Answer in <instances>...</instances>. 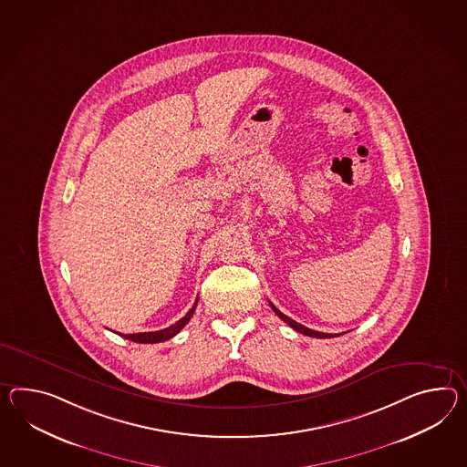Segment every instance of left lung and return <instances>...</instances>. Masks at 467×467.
I'll use <instances>...</instances> for the list:
<instances>
[{"label": "left lung", "mask_w": 467, "mask_h": 467, "mask_svg": "<svg viewBox=\"0 0 467 467\" xmlns=\"http://www.w3.org/2000/svg\"><path fill=\"white\" fill-rule=\"evenodd\" d=\"M270 307L274 308L275 314L278 316V317L282 318L284 322H286L292 329H296V332H300V334H306V336H310V337H318V339H326V337H336V336H339V334H326V332H318V330H312L306 327V326H302V324H298L296 322L294 318L288 317V316H285L282 314L278 308L275 307L274 304L270 302Z\"/></svg>", "instance_id": "1"}]
</instances>
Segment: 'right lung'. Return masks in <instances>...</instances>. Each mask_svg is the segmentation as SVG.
Listing matches in <instances>:
<instances>
[{"instance_id": "add662e5", "label": "right lung", "mask_w": 467, "mask_h": 467, "mask_svg": "<svg viewBox=\"0 0 467 467\" xmlns=\"http://www.w3.org/2000/svg\"><path fill=\"white\" fill-rule=\"evenodd\" d=\"M195 306H197V300H195V304H193V307L183 316L179 322H175L173 326L171 327H167V329L155 330V332H138V334H125L123 337L128 339V341L133 342H141V344H153V342H163L167 341V339H171L173 336H177L181 330H182L183 326L191 320V317L193 316V310H195ZM121 336V334H119Z\"/></svg>"}]
</instances>
